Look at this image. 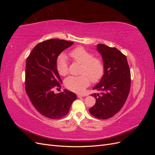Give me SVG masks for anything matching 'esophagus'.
<instances>
[{
	"label": "esophagus",
	"instance_id": "34e87169",
	"mask_svg": "<svg viewBox=\"0 0 155 155\" xmlns=\"http://www.w3.org/2000/svg\"><path fill=\"white\" fill-rule=\"evenodd\" d=\"M77 96H78V97H84V96H85V95L81 94H78Z\"/></svg>",
	"mask_w": 155,
	"mask_h": 155
}]
</instances>
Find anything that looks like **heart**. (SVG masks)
I'll use <instances>...</instances> for the list:
<instances>
[{"instance_id": "1", "label": "heart", "mask_w": 155, "mask_h": 155, "mask_svg": "<svg viewBox=\"0 0 155 155\" xmlns=\"http://www.w3.org/2000/svg\"><path fill=\"white\" fill-rule=\"evenodd\" d=\"M70 56L75 61L81 64L80 76H70L65 79L64 85L69 90L75 92H83L92 82H97L104 74L105 67L102 60L93 57L90 51L82 47H78L70 51ZM56 68L61 76H65L68 73L67 58L61 55L57 59Z\"/></svg>"}]
</instances>
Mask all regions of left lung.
Here are the masks:
<instances>
[{"label":"left lung","mask_w":155,"mask_h":155,"mask_svg":"<svg viewBox=\"0 0 155 155\" xmlns=\"http://www.w3.org/2000/svg\"><path fill=\"white\" fill-rule=\"evenodd\" d=\"M96 50L102 57L105 71L93 88L101 92L91 94L96 104L89 112L98 119L105 120L118 113L125 104L130 91V72L126 56L117 48L98 44Z\"/></svg>","instance_id":"1"}]
</instances>
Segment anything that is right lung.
I'll return each mask as SVG.
<instances>
[{
  "label": "right lung",
  "instance_id": "add662e5",
  "mask_svg": "<svg viewBox=\"0 0 155 155\" xmlns=\"http://www.w3.org/2000/svg\"><path fill=\"white\" fill-rule=\"evenodd\" d=\"M73 42L52 39L37 45L26 63V92L32 105L40 114L50 119L66 116L76 94L67 89L55 94L53 89L62 83L56 68L59 54L73 45Z\"/></svg>",
  "mask_w": 155,
  "mask_h": 155
}]
</instances>
